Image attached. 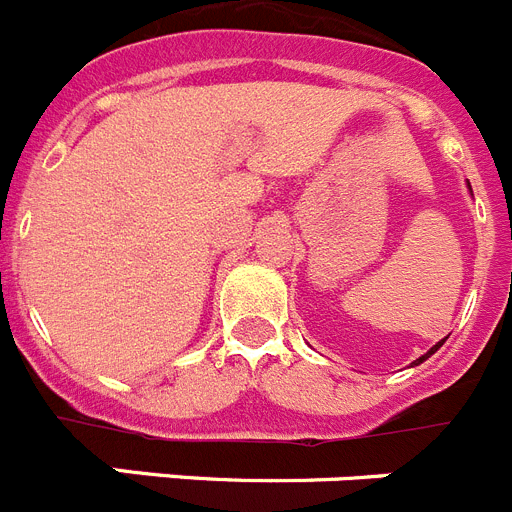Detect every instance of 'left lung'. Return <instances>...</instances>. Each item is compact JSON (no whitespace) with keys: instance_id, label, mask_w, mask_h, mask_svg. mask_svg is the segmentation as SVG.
Here are the masks:
<instances>
[{"instance_id":"1","label":"left lung","mask_w":512,"mask_h":512,"mask_svg":"<svg viewBox=\"0 0 512 512\" xmlns=\"http://www.w3.org/2000/svg\"><path fill=\"white\" fill-rule=\"evenodd\" d=\"M441 346H443V341H441V343H436V346H433L431 351H428V354H425V356H420V359L415 361V364H420V361H425V359H428V356H431V354H436V351H438V348H441Z\"/></svg>"}]
</instances>
